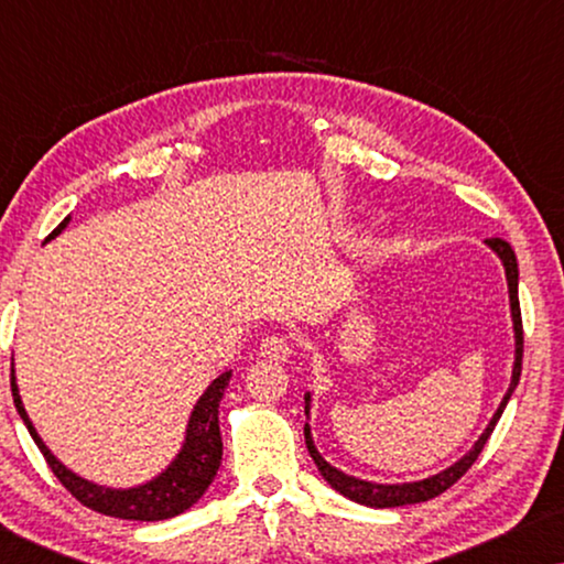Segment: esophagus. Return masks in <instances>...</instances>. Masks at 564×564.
I'll use <instances>...</instances> for the list:
<instances>
[{
    "instance_id": "34e87169",
    "label": "esophagus",
    "mask_w": 564,
    "mask_h": 564,
    "mask_svg": "<svg viewBox=\"0 0 564 564\" xmlns=\"http://www.w3.org/2000/svg\"><path fill=\"white\" fill-rule=\"evenodd\" d=\"M292 349H295V344H292V338L288 334H269L261 338V357L264 359H274V361H284L292 357Z\"/></svg>"
}]
</instances>
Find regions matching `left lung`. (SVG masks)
<instances>
[{"label":"left lung","mask_w":564,"mask_h":564,"mask_svg":"<svg viewBox=\"0 0 564 564\" xmlns=\"http://www.w3.org/2000/svg\"><path fill=\"white\" fill-rule=\"evenodd\" d=\"M488 246L498 253L500 259H503L506 276H508V292H511L513 328H516L513 380H511V388H508V392H506L503 403H500L496 415H492V421L488 423V429H485V434L477 438V444L473 446V449H469V454H465V457L457 462V465H452L449 469H444V473L429 477V480L408 482V485H375V482H365V480H357V477H349V475L338 473L336 467H330L328 462L323 459L318 452H315L313 438H311V429L305 426L307 452H311L313 462H315V465H318L321 475L326 477L330 488H336L338 492H341V496L357 500V503L369 506V508H395V506H408V503H423V500H431V498L442 496L444 490H449L452 485L457 482L459 477L465 475L467 469L475 465V459L480 457V452L485 449V444H488L492 429H496L498 419H500V415H503V408L508 403V398H511V392L516 390V384H519L521 361H523V323H521V305H519V264H516V253L511 249V243L503 241V238H488ZM307 400H311V395H305V413H307Z\"/></svg>","instance_id":"left-lung-1"}]
</instances>
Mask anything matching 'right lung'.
Masks as SVG:
<instances>
[{
    "instance_id": "1",
    "label": "right lung",
    "mask_w": 564,
    "mask_h": 564,
    "mask_svg": "<svg viewBox=\"0 0 564 564\" xmlns=\"http://www.w3.org/2000/svg\"><path fill=\"white\" fill-rule=\"evenodd\" d=\"M66 223L68 218L61 223L48 238L58 236ZM228 380H230V372H223L218 380L205 390V395L197 400L195 411H192V419H189L187 442H184V449L180 457L174 459V465L169 467L166 473H161L153 482L133 490H105L87 480H82V477H76L74 473H68V469L61 465L48 449H45L41 436L35 434L33 423H30L25 408H22L14 377H12V398H14V408H18L20 419L25 421L30 436H33L37 449L43 452L45 462H48L51 473L58 477V482L64 485V488L72 492L82 506H87L91 511L105 513V516H118V519L164 521V519H172L176 513H184L192 503H197L199 496L207 490V485L213 482V477L218 475L220 457H223L218 408H220V398L223 392H226Z\"/></svg>"
}]
</instances>
